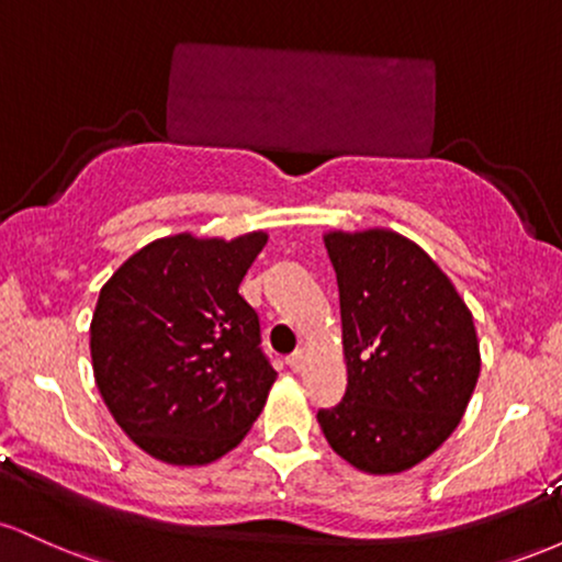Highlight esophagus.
Segmentation results:
<instances>
[{
	"label": "esophagus",
	"mask_w": 562,
	"mask_h": 562,
	"mask_svg": "<svg viewBox=\"0 0 562 562\" xmlns=\"http://www.w3.org/2000/svg\"><path fill=\"white\" fill-rule=\"evenodd\" d=\"M288 367H290V370H293V372H301L303 367H306V353H303L301 348H299V351H295V353H290V357H288Z\"/></svg>",
	"instance_id": "esophagus-1"
}]
</instances>
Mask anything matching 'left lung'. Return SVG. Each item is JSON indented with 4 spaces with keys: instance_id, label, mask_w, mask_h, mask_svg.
Returning a JSON list of instances; mask_svg holds the SVG:
<instances>
[{
    "instance_id": "8db88e82",
    "label": "left lung",
    "mask_w": 562,
    "mask_h": 562,
    "mask_svg": "<svg viewBox=\"0 0 562 562\" xmlns=\"http://www.w3.org/2000/svg\"><path fill=\"white\" fill-rule=\"evenodd\" d=\"M340 293L346 396L317 420L357 470L402 473L465 415L481 372L473 314L428 254L398 232L325 235Z\"/></svg>"
}]
</instances>
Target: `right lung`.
Instances as JSON below:
<instances>
[{
    "label": "right lung",
    "instance_id": "1",
    "mask_svg": "<svg viewBox=\"0 0 562 562\" xmlns=\"http://www.w3.org/2000/svg\"><path fill=\"white\" fill-rule=\"evenodd\" d=\"M267 245L173 235L145 245L97 299V389L124 434L169 465H209L261 415L277 372L259 314L237 293Z\"/></svg>",
    "mask_w": 562,
    "mask_h": 562
}]
</instances>
